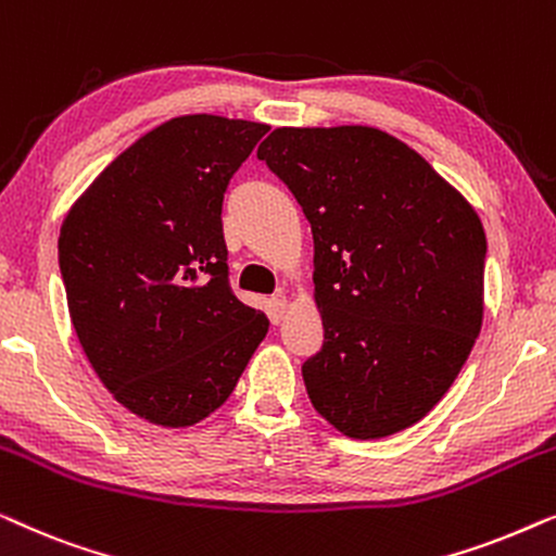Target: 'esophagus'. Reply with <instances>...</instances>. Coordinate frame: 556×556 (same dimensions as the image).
<instances>
[{"mask_svg": "<svg viewBox=\"0 0 556 556\" xmlns=\"http://www.w3.org/2000/svg\"><path fill=\"white\" fill-rule=\"evenodd\" d=\"M270 303H273V311H276V321L280 316H283V311H286V306H288V299H286V293H276L270 299Z\"/></svg>", "mask_w": 556, "mask_h": 556, "instance_id": "esophagus-1", "label": "esophagus"}]
</instances>
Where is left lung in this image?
Returning <instances> with one entry per match:
<instances>
[{
    "mask_svg": "<svg viewBox=\"0 0 556 556\" xmlns=\"http://www.w3.org/2000/svg\"><path fill=\"white\" fill-rule=\"evenodd\" d=\"M257 159L314 232L324 344L303 362L316 413L356 440L422 420L483 324L485 232L425 159L369 126L276 128Z\"/></svg>",
    "mask_w": 556,
    "mask_h": 556,
    "instance_id": "obj_1",
    "label": "left lung"
}]
</instances>
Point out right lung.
Wrapping results in <instances>:
<instances>
[{
	"label": "right lung",
	"mask_w": 556,
	"mask_h": 556,
	"mask_svg": "<svg viewBox=\"0 0 556 556\" xmlns=\"http://www.w3.org/2000/svg\"><path fill=\"white\" fill-rule=\"evenodd\" d=\"M268 134L242 118L179 116L98 174L60 227L73 329L113 397L189 428L230 397L268 318L227 278L223 200Z\"/></svg>",
	"instance_id": "obj_1"
}]
</instances>
